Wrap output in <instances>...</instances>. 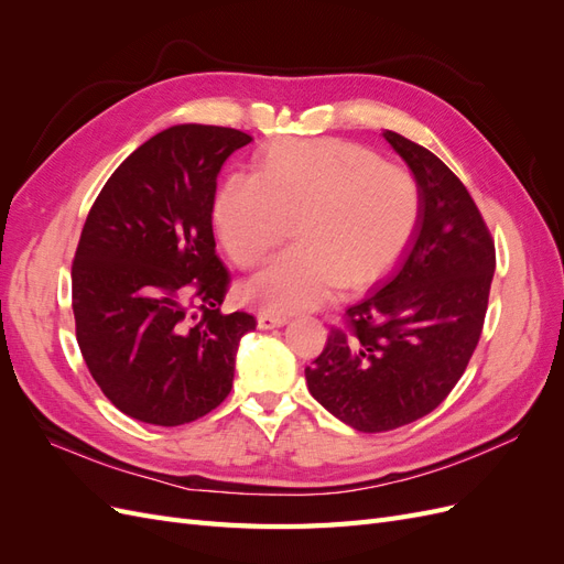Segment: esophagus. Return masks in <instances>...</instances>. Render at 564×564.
<instances>
[{
    "instance_id": "esophagus-1",
    "label": "esophagus",
    "mask_w": 564,
    "mask_h": 564,
    "mask_svg": "<svg viewBox=\"0 0 564 564\" xmlns=\"http://www.w3.org/2000/svg\"><path fill=\"white\" fill-rule=\"evenodd\" d=\"M289 322L286 315H275V313H261L259 315V327L261 329H275V327H284Z\"/></svg>"
}]
</instances>
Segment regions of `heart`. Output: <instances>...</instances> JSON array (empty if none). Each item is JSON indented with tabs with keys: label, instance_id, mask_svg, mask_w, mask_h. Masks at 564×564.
Instances as JSON below:
<instances>
[{
	"label": "heart",
	"instance_id": "obj_1",
	"mask_svg": "<svg viewBox=\"0 0 564 564\" xmlns=\"http://www.w3.org/2000/svg\"><path fill=\"white\" fill-rule=\"evenodd\" d=\"M296 226V245L245 284L256 308L303 313L340 284L360 286L398 259L419 220V185L406 169L336 139L272 143L253 174H230L214 224L235 263L253 265Z\"/></svg>",
	"mask_w": 564,
	"mask_h": 564
}]
</instances>
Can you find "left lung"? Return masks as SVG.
I'll return each instance as SVG.
<instances>
[{
    "instance_id": "1",
    "label": "left lung",
    "mask_w": 564,
    "mask_h": 564,
    "mask_svg": "<svg viewBox=\"0 0 564 564\" xmlns=\"http://www.w3.org/2000/svg\"><path fill=\"white\" fill-rule=\"evenodd\" d=\"M419 185V220L402 263L346 311L317 360L311 395L360 433L412 423L445 400L480 340L497 268L466 185L431 150L383 131Z\"/></svg>"
}]
</instances>
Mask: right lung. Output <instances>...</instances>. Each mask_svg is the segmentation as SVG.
Here are the masks:
<instances>
[{
	"instance_id": "1",
	"label": "right lung",
	"mask_w": 564,
	"mask_h": 564,
	"mask_svg": "<svg viewBox=\"0 0 564 564\" xmlns=\"http://www.w3.org/2000/svg\"><path fill=\"white\" fill-rule=\"evenodd\" d=\"M251 135L176 124L115 169L73 261L77 344L94 381L127 416L183 425L228 398L249 313H226L230 275L212 212L220 166Z\"/></svg>"
}]
</instances>
